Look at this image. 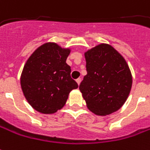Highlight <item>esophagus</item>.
<instances>
[{"instance_id":"obj_1","label":"esophagus","mask_w":150,"mask_h":150,"mask_svg":"<svg viewBox=\"0 0 150 150\" xmlns=\"http://www.w3.org/2000/svg\"><path fill=\"white\" fill-rule=\"evenodd\" d=\"M81 81H82V79L81 78H77V80H76V82L78 85H80V83H81Z\"/></svg>"}]
</instances>
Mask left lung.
<instances>
[{"mask_svg":"<svg viewBox=\"0 0 150 150\" xmlns=\"http://www.w3.org/2000/svg\"><path fill=\"white\" fill-rule=\"evenodd\" d=\"M87 74L79 89L87 108L105 115L123 105L132 86V76L125 59L112 46L101 44L85 53Z\"/></svg>","mask_w":150,"mask_h":150,"instance_id":"1","label":"left lung"}]
</instances>
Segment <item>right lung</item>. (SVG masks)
I'll return each mask as SVG.
<instances>
[{
    "label": "right lung",
    "mask_w": 150,
    "mask_h": 150,
    "mask_svg": "<svg viewBox=\"0 0 150 150\" xmlns=\"http://www.w3.org/2000/svg\"><path fill=\"white\" fill-rule=\"evenodd\" d=\"M69 54L68 49L47 43L26 62L21 74V88L30 105L40 113L53 114L61 109L69 92L78 87L66 63Z\"/></svg>",
    "instance_id": "obj_1"
}]
</instances>
